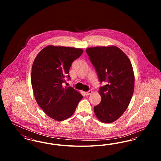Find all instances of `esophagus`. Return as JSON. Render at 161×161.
<instances>
[{"mask_svg":"<svg viewBox=\"0 0 161 161\" xmlns=\"http://www.w3.org/2000/svg\"><path fill=\"white\" fill-rule=\"evenodd\" d=\"M92 91H89L88 92H84V94H85V95H86V96H87V95H91V94H92Z\"/></svg>","mask_w":161,"mask_h":161,"instance_id":"1","label":"esophagus"}]
</instances>
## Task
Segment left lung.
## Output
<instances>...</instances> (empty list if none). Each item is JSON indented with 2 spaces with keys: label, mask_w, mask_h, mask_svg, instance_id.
<instances>
[{
  "label": "left lung",
  "mask_w": 161,
  "mask_h": 161,
  "mask_svg": "<svg viewBox=\"0 0 161 161\" xmlns=\"http://www.w3.org/2000/svg\"><path fill=\"white\" fill-rule=\"evenodd\" d=\"M86 53L95 67L101 83L100 104L95 106L97 118L104 123H113L126 110L135 87V76L129 58L115 46L92 47Z\"/></svg>",
  "instance_id": "1"
}]
</instances>
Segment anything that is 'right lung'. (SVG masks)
I'll list each match as a JSON object with an SVG mask.
<instances>
[{"instance_id": "obj_1", "label": "right lung", "mask_w": 161, "mask_h": 161, "mask_svg": "<svg viewBox=\"0 0 161 161\" xmlns=\"http://www.w3.org/2000/svg\"><path fill=\"white\" fill-rule=\"evenodd\" d=\"M80 48L49 45L36 56L32 67L31 84L38 106L56 121H63L74 113L83 96L72 87H63L70 79L72 62L83 54Z\"/></svg>"}]
</instances>
